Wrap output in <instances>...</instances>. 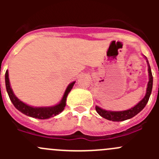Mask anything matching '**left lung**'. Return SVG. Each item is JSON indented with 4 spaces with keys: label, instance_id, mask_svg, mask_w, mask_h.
I'll return each instance as SVG.
<instances>
[{
    "label": "left lung",
    "instance_id": "left-lung-1",
    "mask_svg": "<svg viewBox=\"0 0 159 159\" xmlns=\"http://www.w3.org/2000/svg\"><path fill=\"white\" fill-rule=\"evenodd\" d=\"M142 55H143V54H142ZM143 57H145V59L146 60L147 65H148V84H147L145 95L144 96L143 98H142L139 103L136 104L134 107L125 111H108L103 109V108H100V107L96 105V111H97L98 113V115H100V116H102V118L112 121H125V120L130 119V118L135 116L136 115H138L141 111L145 108L146 104L148 103V99L151 95V93H152V85H153V77H152V70H151L148 59H147V57H145V55H143Z\"/></svg>",
    "mask_w": 159,
    "mask_h": 159
}]
</instances>
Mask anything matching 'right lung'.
Masks as SVG:
<instances>
[{
  "label": "right lung",
  "mask_w": 159,
  "mask_h": 159,
  "mask_svg": "<svg viewBox=\"0 0 159 159\" xmlns=\"http://www.w3.org/2000/svg\"><path fill=\"white\" fill-rule=\"evenodd\" d=\"M75 83V81H73L68 84L65 93H64L63 97H62L61 100L60 101L59 103L52 105V106L34 107L25 103L22 101H20L18 98H17V96L14 94V91L11 89L10 80H9L8 70H6L5 73L6 89H7V92L13 105L19 111L23 113L24 115L31 117V118H38V119H48L51 117L56 116V115H59L61 112L63 111L65 106H66L67 97H68L70 91H71Z\"/></svg>",
  "instance_id": "right-lung-1"
}]
</instances>
